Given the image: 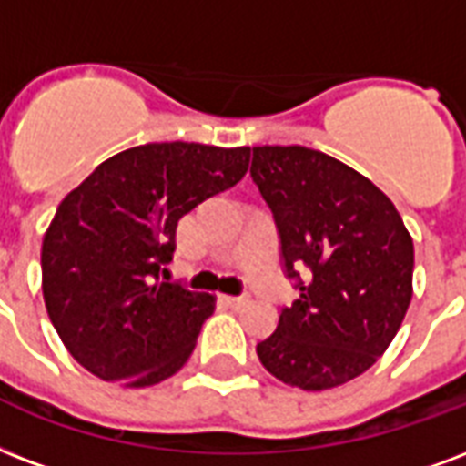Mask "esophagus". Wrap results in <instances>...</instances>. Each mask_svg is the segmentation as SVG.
I'll list each match as a JSON object with an SVG mask.
<instances>
[{"instance_id":"1","label":"esophagus","mask_w":466,"mask_h":466,"mask_svg":"<svg viewBox=\"0 0 466 466\" xmlns=\"http://www.w3.org/2000/svg\"><path fill=\"white\" fill-rule=\"evenodd\" d=\"M225 303L229 308H244L248 303V296H225Z\"/></svg>"}]
</instances>
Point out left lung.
Here are the masks:
<instances>
[{
	"instance_id": "8db88e82",
	"label": "left lung",
	"mask_w": 466,
	"mask_h": 466,
	"mask_svg": "<svg viewBox=\"0 0 466 466\" xmlns=\"http://www.w3.org/2000/svg\"><path fill=\"white\" fill-rule=\"evenodd\" d=\"M251 177L300 290L257 344L258 360L289 386H342L381 357L406 318L413 239L369 177L322 151L254 147Z\"/></svg>"
}]
</instances>
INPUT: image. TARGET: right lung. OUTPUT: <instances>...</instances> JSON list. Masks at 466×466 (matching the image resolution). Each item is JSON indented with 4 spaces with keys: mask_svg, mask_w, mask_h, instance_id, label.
<instances>
[{
    "mask_svg": "<svg viewBox=\"0 0 466 466\" xmlns=\"http://www.w3.org/2000/svg\"><path fill=\"white\" fill-rule=\"evenodd\" d=\"M251 148L144 144L67 193L41 247L44 300L77 364L131 389L166 381L193 354L215 296L158 279L177 219L237 186Z\"/></svg>",
    "mask_w": 466,
    "mask_h": 466,
    "instance_id": "1",
    "label": "right lung"
}]
</instances>
